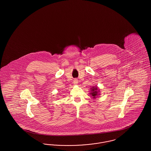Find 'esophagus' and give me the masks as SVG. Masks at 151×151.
<instances>
[{"label":"esophagus","instance_id":"obj_1","mask_svg":"<svg viewBox=\"0 0 151 151\" xmlns=\"http://www.w3.org/2000/svg\"><path fill=\"white\" fill-rule=\"evenodd\" d=\"M78 83V80L75 79V80H73V84H75V85H76Z\"/></svg>","mask_w":151,"mask_h":151}]
</instances>
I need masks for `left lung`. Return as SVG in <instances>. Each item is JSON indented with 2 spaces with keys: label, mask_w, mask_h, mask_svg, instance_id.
I'll return each mask as SVG.
<instances>
[{
  "label": "left lung",
  "mask_w": 151,
  "mask_h": 151,
  "mask_svg": "<svg viewBox=\"0 0 151 151\" xmlns=\"http://www.w3.org/2000/svg\"><path fill=\"white\" fill-rule=\"evenodd\" d=\"M97 88L96 87V88H92V93H91V94H92V96H93V98H96V96H98L97 94H98V92H97Z\"/></svg>",
  "instance_id": "1"
}]
</instances>
